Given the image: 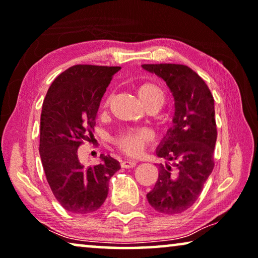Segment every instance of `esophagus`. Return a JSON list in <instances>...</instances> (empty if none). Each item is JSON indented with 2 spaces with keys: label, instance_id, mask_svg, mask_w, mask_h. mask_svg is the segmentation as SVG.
Masks as SVG:
<instances>
[{
  "label": "esophagus",
  "instance_id": "1",
  "mask_svg": "<svg viewBox=\"0 0 258 258\" xmlns=\"http://www.w3.org/2000/svg\"><path fill=\"white\" fill-rule=\"evenodd\" d=\"M121 166L123 168H133L136 166V161H129V160H125V161H122Z\"/></svg>",
  "mask_w": 258,
  "mask_h": 258
}]
</instances>
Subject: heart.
I'll return each instance as SVG.
<instances>
[{"mask_svg": "<svg viewBox=\"0 0 258 258\" xmlns=\"http://www.w3.org/2000/svg\"><path fill=\"white\" fill-rule=\"evenodd\" d=\"M137 96L146 110L161 109L165 102V96L158 85L151 82H145L137 88ZM110 102V97L106 98L102 102V108L106 109ZM153 140V135L146 129L126 130L114 137V144L121 152L129 157H138L144 151L145 146Z\"/></svg>", "mask_w": 258, "mask_h": 258, "instance_id": "1", "label": "heart"}]
</instances>
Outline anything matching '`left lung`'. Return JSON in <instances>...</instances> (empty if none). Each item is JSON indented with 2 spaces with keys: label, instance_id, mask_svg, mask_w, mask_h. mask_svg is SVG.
<instances>
[{
  "label": "left lung",
  "instance_id": "left-lung-1",
  "mask_svg": "<svg viewBox=\"0 0 258 258\" xmlns=\"http://www.w3.org/2000/svg\"><path fill=\"white\" fill-rule=\"evenodd\" d=\"M142 68L160 77L174 98L173 126L156 150L166 164L158 165V180L146 198L156 211L177 215L197 201L215 167V100L205 82L187 66L161 63Z\"/></svg>",
  "mask_w": 258,
  "mask_h": 258
}]
</instances>
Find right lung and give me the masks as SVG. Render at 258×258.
Masks as SVG:
<instances>
[{
  "label": "right lung",
  "mask_w": 258,
  "mask_h": 258,
  "mask_svg": "<svg viewBox=\"0 0 258 258\" xmlns=\"http://www.w3.org/2000/svg\"><path fill=\"white\" fill-rule=\"evenodd\" d=\"M121 67L77 64L63 71L47 91L40 118L42 167L55 198L67 211H97L108 195L120 162L100 156L93 167L78 159V146L93 136L97 112L112 77Z\"/></svg>",
  "instance_id": "add662e5"
}]
</instances>
